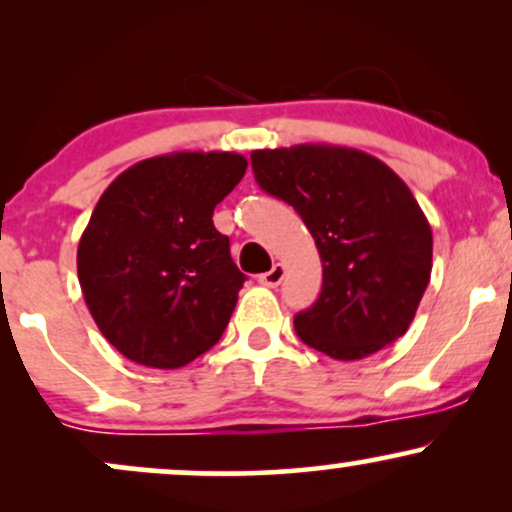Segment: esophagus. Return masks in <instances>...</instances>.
<instances>
[{
    "label": "esophagus",
    "mask_w": 512,
    "mask_h": 512,
    "mask_svg": "<svg viewBox=\"0 0 512 512\" xmlns=\"http://www.w3.org/2000/svg\"><path fill=\"white\" fill-rule=\"evenodd\" d=\"M284 264H274L272 269H269V272H264V274H260V284L262 286H269V289H276V286L281 284V281H284Z\"/></svg>",
    "instance_id": "34e87169"
}]
</instances>
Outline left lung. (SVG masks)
Segmentation results:
<instances>
[{"mask_svg":"<svg viewBox=\"0 0 512 512\" xmlns=\"http://www.w3.org/2000/svg\"><path fill=\"white\" fill-rule=\"evenodd\" d=\"M255 180L313 233L322 291L293 317L315 351L358 361L409 330L433 267V233L404 180L380 158L332 144L250 154Z\"/></svg>","mask_w":512,"mask_h":512,"instance_id":"8db88e82","label":"left lung"}]
</instances>
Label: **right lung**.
<instances>
[{"mask_svg":"<svg viewBox=\"0 0 512 512\" xmlns=\"http://www.w3.org/2000/svg\"><path fill=\"white\" fill-rule=\"evenodd\" d=\"M245 168L231 151H175L134 163L98 199L76 272L98 330L129 361L182 368L221 339L245 274L211 216Z\"/></svg>","mask_w":512,"mask_h":512,"instance_id":"obj_1","label":"right lung"}]
</instances>
